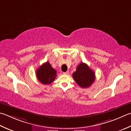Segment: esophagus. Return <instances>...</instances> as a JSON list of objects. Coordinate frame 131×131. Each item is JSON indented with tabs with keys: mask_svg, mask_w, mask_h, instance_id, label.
<instances>
[{
	"mask_svg": "<svg viewBox=\"0 0 131 131\" xmlns=\"http://www.w3.org/2000/svg\"><path fill=\"white\" fill-rule=\"evenodd\" d=\"M63 74H64V75H68V74H69V71H66V72H63Z\"/></svg>",
	"mask_w": 131,
	"mask_h": 131,
	"instance_id": "obj_1",
	"label": "esophagus"
}]
</instances>
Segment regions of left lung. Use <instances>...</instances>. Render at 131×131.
Returning a JSON list of instances; mask_svg holds the SVG:
<instances>
[{"label": "left lung", "instance_id": "1", "mask_svg": "<svg viewBox=\"0 0 131 131\" xmlns=\"http://www.w3.org/2000/svg\"><path fill=\"white\" fill-rule=\"evenodd\" d=\"M73 77L82 88H87L94 83L95 78V73L87 64L81 62L73 74Z\"/></svg>", "mask_w": 131, "mask_h": 131}]
</instances>
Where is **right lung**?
Listing matches in <instances>:
<instances>
[{
    "label": "right lung",
    "instance_id": "1",
    "mask_svg": "<svg viewBox=\"0 0 131 131\" xmlns=\"http://www.w3.org/2000/svg\"><path fill=\"white\" fill-rule=\"evenodd\" d=\"M57 71L48 62L44 63L36 70V77L41 83L49 84L54 81Z\"/></svg>",
    "mask_w": 131,
    "mask_h": 131
}]
</instances>
